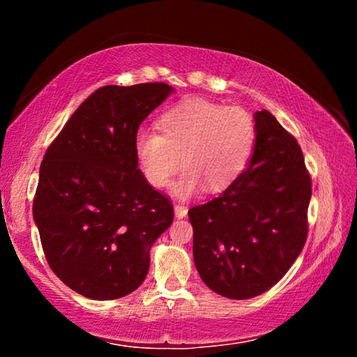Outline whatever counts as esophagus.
<instances>
[{"label":"esophagus","mask_w":357,"mask_h":357,"mask_svg":"<svg viewBox=\"0 0 357 357\" xmlns=\"http://www.w3.org/2000/svg\"><path fill=\"white\" fill-rule=\"evenodd\" d=\"M174 215H176L178 219H183V217L187 215V208L179 203L174 204Z\"/></svg>","instance_id":"1"}]
</instances>
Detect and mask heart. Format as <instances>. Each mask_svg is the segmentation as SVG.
<instances>
[{
  "mask_svg": "<svg viewBox=\"0 0 357 357\" xmlns=\"http://www.w3.org/2000/svg\"><path fill=\"white\" fill-rule=\"evenodd\" d=\"M159 132L140 129L134 151L144 179L164 189L181 164L185 168L174 183L179 197L193 195L202 184L220 192L249 165L257 143V124L243 107H227L206 99L179 102L160 114Z\"/></svg>",
  "mask_w": 357,
  "mask_h": 357,
  "instance_id": "heart-1",
  "label": "heart"
}]
</instances>
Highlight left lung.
I'll use <instances>...</instances> for the list:
<instances>
[{
	"mask_svg": "<svg viewBox=\"0 0 357 357\" xmlns=\"http://www.w3.org/2000/svg\"><path fill=\"white\" fill-rule=\"evenodd\" d=\"M250 164L219 197L189 209L202 280L229 299L268 291L288 273L309 233L312 178L296 138L268 110L255 113Z\"/></svg>",
	"mask_w": 357,
	"mask_h": 357,
	"instance_id": "left-lung-1",
	"label": "left lung"
}]
</instances>
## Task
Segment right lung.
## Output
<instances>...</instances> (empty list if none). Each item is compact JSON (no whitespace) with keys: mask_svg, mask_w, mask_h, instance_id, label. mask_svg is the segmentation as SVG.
<instances>
[{"mask_svg":"<svg viewBox=\"0 0 357 357\" xmlns=\"http://www.w3.org/2000/svg\"><path fill=\"white\" fill-rule=\"evenodd\" d=\"M172 91L167 83L96 89L47 148L33 217L48 266L84 298L135 291L172 225V200L144 179L134 151L140 124Z\"/></svg>","mask_w":357,"mask_h":357,"instance_id":"right-lung-1","label":"right lung"}]
</instances>
